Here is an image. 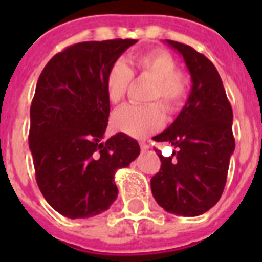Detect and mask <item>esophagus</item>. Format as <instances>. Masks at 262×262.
I'll return each mask as SVG.
<instances>
[{"instance_id": "1", "label": "esophagus", "mask_w": 262, "mask_h": 262, "mask_svg": "<svg viewBox=\"0 0 262 262\" xmlns=\"http://www.w3.org/2000/svg\"><path fill=\"white\" fill-rule=\"evenodd\" d=\"M140 148H141V151H148L149 149V145L147 143H141L140 144Z\"/></svg>"}]
</instances>
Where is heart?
Returning <instances> with one entry per match:
<instances>
[{
    "instance_id": "1",
    "label": "heart",
    "mask_w": 262,
    "mask_h": 262,
    "mask_svg": "<svg viewBox=\"0 0 262 262\" xmlns=\"http://www.w3.org/2000/svg\"><path fill=\"white\" fill-rule=\"evenodd\" d=\"M147 76L152 80V87L147 100H159L167 113L179 110L189 95V80L183 73L177 72V62L170 53L152 50L136 55L127 65L122 61L113 63L104 80V91L108 102L117 104L126 94L132 75ZM158 103L145 106L121 107L113 115V125L119 132L132 137H145L159 129L164 122V114Z\"/></svg>"
}]
</instances>
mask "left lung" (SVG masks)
Returning a JSON list of instances; mask_svg holds the SVG:
<instances>
[{
    "label": "left lung",
    "instance_id": "8db88e82",
    "mask_svg": "<svg viewBox=\"0 0 262 262\" xmlns=\"http://www.w3.org/2000/svg\"><path fill=\"white\" fill-rule=\"evenodd\" d=\"M164 42L182 55L191 90L174 122L154 137L178 151L168 158L158 151L162 167L152 177L151 190L164 211L199 216L219 201L226 186L230 158L235 149L232 108L219 73L205 55L183 43Z\"/></svg>",
    "mask_w": 262,
    "mask_h": 262
}]
</instances>
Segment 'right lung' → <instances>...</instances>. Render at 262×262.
Instances as JSON below:
<instances>
[{"label": "right lung", "mask_w": 262, "mask_h": 262, "mask_svg": "<svg viewBox=\"0 0 262 262\" xmlns=\"http://www.w3.org/2000/svg\"><path fill=\"white\" fill-rule=\"evenodd\" d=\"M136 39L81 42L55 54L39 76L31 104L30 151L46 201L69 219L107 211L118 195L117 170L140 155L125 133L103 141L110 102L104 80Z\"/></svg>", "instance_id": "obj_1"}]
</instances>
